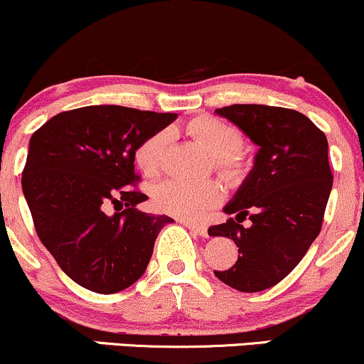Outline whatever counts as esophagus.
<instances>
[{
	"label": "esophagus",
	"mask_w": 364,
	"mask_h": 364,
	"mask_svg": "<svg viewBox=\"0 0 364 364\" xmlns=\"http://www.w3.org/2000/svg\"><path fill=\"white\" fill-rule=\"evenodd\" d=\"M181 224L183 225H186L188 229H191V231L193 232H196V235L198 236H202V237H207L208 236V228L205 224H198V223H188V220H181Z\"/></svg>",
	"instance_id": "1"
}]
</instances>
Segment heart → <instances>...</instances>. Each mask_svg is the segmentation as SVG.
<instances>
[{
  "instance_id": "b5f03b06",
  "label": "heart",
  "mask_w": 364,
  "mask_h": 364,
  "mask_svg": "<svg viewBox=\"0 0 364 364\" xmlns=\"http://www.w3.org/2000/svg\"><path fill=\"white\" fill-rule=\"evenodd\" d=\"M186 132L200 147L214 156L215 166L220 173L228 178H240L243 174V162L235 154L241 147V135L236 128L210 116H200L186 124ZM169 139L168 129H162L150 135L136 147L135 164L144 176L157 178L161 174ZM220 196H223V188L214 179H205V181L169 179L156 186L152 202L157 210L166 214L196 219L208 207L215 205Z\"/></svg>"
}]
</instances>
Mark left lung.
<instances>
[{
    "instance_id": "left-lung-1",
    "label": "left lung",
    "mask_w": 364,
    "mask_h": 364,
    "mask_svg": "<svg viewBox=\"0 0 364 364\" xmlns=\"http://www.w3.org/2000/svg\"><path fill=\"white\" fill-rule=\"evenodd\" d=\"M257 145L253 168L225 203L224 224L210 236L235 241L237 260L214 270L232 289L258 292L281 282L318 236L332 190L327 136L306 116L286 107L235 104L215 109ZM248 216L250 228L240 222Z\"/></svg>"
}]
</instances>
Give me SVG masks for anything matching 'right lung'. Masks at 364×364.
Wrapping results in <instances>:
<instances>
[{
	"label": "right lung",
	"mask_w": 364,
	"mask_h": 364,
	"mask_svg": "<svg viewBox=\"0 0 364 364\" xmlns=\"http://www.w3.org/2000/svg\"><path fill=\"white\" fill-rule=\"evenodd\" d=\"M174 112L87 106L60 112L28 141L22 190L39 240L72 281L112 294L144 275L168 215L139 210L135 150Z\"/></svg>",
	"instance_id": "obj_1"
}]
</instances>
